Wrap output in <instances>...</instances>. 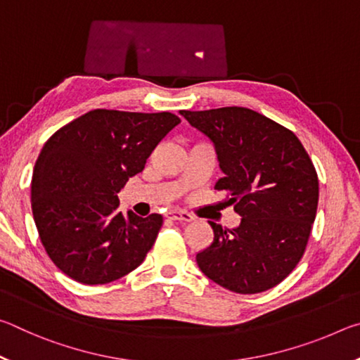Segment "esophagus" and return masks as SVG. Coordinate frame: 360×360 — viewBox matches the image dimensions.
Here are the masks:
<instances>
[{"mask_svg":"<svg viewBox=\"0 0 360 360\" xmlns=\"http://www.w3.org/2000/svg\"><path fill=\"white\" fill-rule=\"evenodd\" d=\"M167 217L172 219V221H179V222H192L195 219L193 216L187 214V212H182V211H169Z\"/></svg>","mask_w":360,"mask_h":360,"instance_id":"esophagus-1","label":"esophagus"}]
</instances>
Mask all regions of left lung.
<instances>
[{"mask_svg":"<svg viewBox=\"0 0 360 360\" xmlns=\"http://www.w3.org/2000/svg\"><path fill=\"white\" fill-rule=\"evenodd\" d=\"M214 144L224 173L214 188L241 216L235 229L211 222L214 240L197 264L236 294L275 288L300 262L311 233L319 181L311 158L285 127L248 108L181 111Z\"/></svg>","mask_w":360,"mask_h":360,"instance_id":"8db88e82","label":"left lung"}]
</instances>
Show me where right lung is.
<instances>
[{
	"mask_svg": "<svg viewBox=\"0 0 360 360\" xmlns=\"http://www.w3.org/2000/svg\"><path fill=\"white\" fill-rule=\"evenodd\" d=\"M181 122L172 112L94 109L47 139L32 179V210L49 257L66 276L95 285L143 264L163 224L117 210V193Z\"/></svg>",
	"mask_w": 360,
	"mask_h": 360,
	"instance_id": "1",
	"label": "right lung"
}]
</instances>
